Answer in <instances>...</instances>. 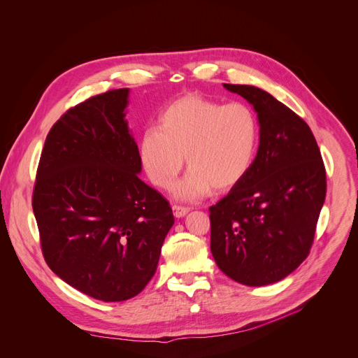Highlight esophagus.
<instances>
[{"label": "esophagus", "instance_id": "34e87169", "mask_svg": "<svg viewBox=\"0 0 358 358\" xmlns=\"http://www.w3.org/2000/svg\"><path fill=\"white\" fill-rule=\"evenodd\" d=\"M189 213V207H182V206H173V214L176 218H182Z\"/></svg>", "mask_w": 358, "mask_h": 358}]
</instances>
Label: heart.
<instances>
[{
  "label": "heart",
  "mask_w": 358,
  "mask_h": 358,
  "mask_svg": "<svg viewBox=\"0 0 358 358\" xmlns=\"http://www.w3.org/2000/svg\"><path fill=\"white\" fill-rule=\"evenodd\" d=\"M257 112L243 101H221L188 93L159 116L157 129H147L140 140V159L151 180L170 188L184 166L189 170L177 195L195 199L231 189L249 173L259 145Z\"/></svg>",
  "instance_id": "1"
}]
</instances>
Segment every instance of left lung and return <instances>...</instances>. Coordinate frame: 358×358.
Returning <instances> with one entry per match:
<instances>
[{
    "label": "left lung",
    "instance_id": "left-lung-1",
    "mask_svg": "<svg viewBox=\"0 0 358 358\" xmlns=\"http://www.w3.org/2000/svg\"><path fill=\"white\" fill-rule=\"evenodd\" d=\"M224 86L253 106L261 134L249 173L210 207L211 252L228 278L265 286L309 257L326 198V169L309 124L293 110L259 87Z\"/></svg>",
    "mask_w": 358,
    "mask_h": 358
}]
</instances>
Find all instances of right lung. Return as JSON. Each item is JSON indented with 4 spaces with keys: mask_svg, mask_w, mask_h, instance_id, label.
<instances>
[{
    "mask_svg": "<svg viewBox=\"0 0 358 358\" xmlns=\"http://www.w3.org/2000/svg\"><path fill=\"white\" fill-rule=\"evenodd\" d=\"M127 97V87L113 89L66 110L46 136L32 192L45 262L103 301L145 287L174 224L170 202L137 176Z\"/></svg>",
    "mask_w": 358,
    "mask_h": 358,
    "instance_id": "1",
    "label": "right lung"
}]
</instances>
